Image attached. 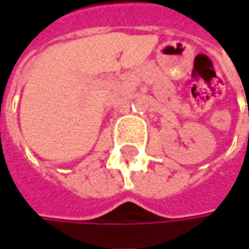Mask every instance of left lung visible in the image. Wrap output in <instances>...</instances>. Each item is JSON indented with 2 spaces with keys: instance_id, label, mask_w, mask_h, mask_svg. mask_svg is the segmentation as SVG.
Masks as SVG:
<instances>
[{
  "instance_id": "1",
  "label": "left lung",
  "mask_w": 249,
  "mask_h": 249,
  "mask_svg": "<svg viewBox=\"0 0 249 249\" xmlns=\"http://www.w3.org/2000/svg\"><path fill=\"white\" fill-rule=\"evenodd\" d=\"M248 115H249V107H248Z\"/></svg>"
}]
</instances>
